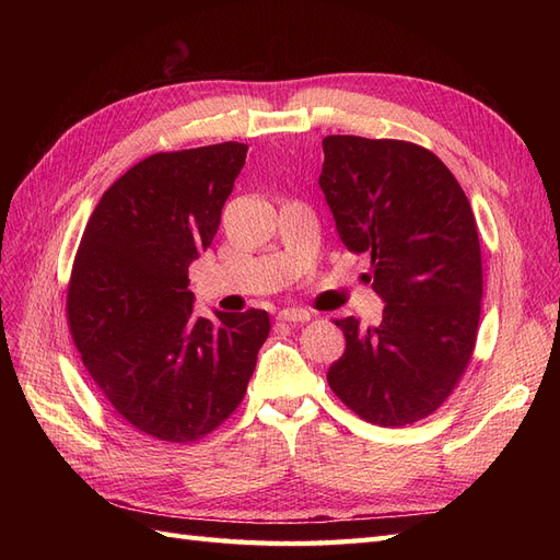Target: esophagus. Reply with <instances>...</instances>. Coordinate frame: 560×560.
Masks as SVG:
<instances>
[{"label": "esophagus", "mask_w": 560, "mask_h": 560, "mask_svg": "<svg viewBox=\"0 0 560 560\" xmlns=\"http://www.w3.org/2000/svg\"><path fill=\"white\" fill-rule=\"evenodd\" d=\"M278 317L284 322H308L311 313L306 308H282Z\"/></svg>", "instance_id": "34e87169"}]
</instances>
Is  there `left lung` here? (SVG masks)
<instances>
[{
	"label": "left lung",
	"instance_id": "1",
	"mask_svg": "<svg viewBox=\"0 0 560 560\" xmlns=\"http://www.w3.org/2000/svg\"><path fill=\"white\" fill-rule=\"evenodd\" d=\"M319 186L336 231L385 301L378 327L336 319L346 352L327 371L348 409L381 428L434 413L477 343L483 273L463 186L432 151L401 140L329 135Z\"/></svg>",
	"mask_w": 560,
	"mask_h": 560
}]
</instances>
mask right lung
I'll return each mask as SVG.
<instances>
[{
  "instance_id": "1",
  "label": "right lung",
  "mask_w": 560,
  "mask_h": 560,
  "mask_svg": "<svg viewBox=\"0 0 560 560\" xmlns=\"http://www.w3.org/2000/svg\"><path fill=\"white\" fill-rule=\"evenodd\" d=\"M247 144L163 151L118 177L77 249L67 319L83 366L135 430L186 444L238 409L266 311L194 317L189 266L212 245Z\"/></svg>"
}]
</instances>
